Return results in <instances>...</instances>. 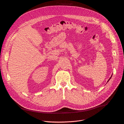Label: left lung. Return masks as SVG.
<instances>
[{
	"label": "left lung",
	"mask_w": 124,
	"mask_h": 124,
	"mask_svg": "<svg viewBox=\"0 0 124 124\" xmlns=\"http://www.w3.org/2000/svg\"><path fill=\"white\" fill-rule=\"evenodd\" d=\"M112 76H111V78H109V79H108V81H109V80H110V79H111V77H112Z\"/></svg>",
	"instance_id": "obj_1"
}]
</instances>
